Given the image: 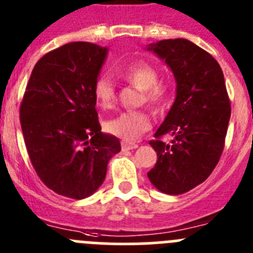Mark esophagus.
<instances>
[{"label":"esophagus","instance_id":"1","mask_svg":"<svg viewBox=\"0 0 253 253\" xmlns=\"http://www.w3.org/2000/svg\"><path fill=\"white\" fill-rule=\"evenodd\" d=\"M138 148V144L134 142H128V140H123L122 142V149L123 150H130Z\"/></svg>","mask_w":253,"mask_h":253}]
</instances>
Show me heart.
Here are the masks:
<instances>
[{"instance_id": "1", "label": "heart", "mask_w": 253, "mask_h": 253, "mask_svg": "<svg viewBox=\"0 0 253 253\" xmlns=\"http://www.w3.org/2000/svg\"><path fill=\"white\" fill-rule=\"evenodd\" d=\"M120 75L134 87L142 90L143 100L153 106H163L169 95V84L159 80L158 70L149 62H134L120 71ZM94 96L101 108L114 105L117 100L115 87L109 76L101 75L95 81ZM153 120L147 111H124L106 122L105 128L110 134L125 140H134L152 128Z\"/></svg>"}]
</instances>
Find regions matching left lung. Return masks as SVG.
I'll list each match as a JSON object with an SVG mask.
<instances>
[{
	"mask_svg": "<svg viewBox=\"0 0 253 253\" xmlns=\"http://www.w3.org/2000/svg\"><path fill=\"white\" fill-rule=\"evenodd\" d=\"M175 79V99L149 144L157 163L148 178L158 191L178 196L205 182L219 161L231 117V104L218 62L185 39L150 43ZM170 133V145L159 137Z\"/></svg>",
	"mask_w": 253,
	"mask_h": 253,
	"instance_id": "obj_1",
	"label": "left lung"
}]
</instances>
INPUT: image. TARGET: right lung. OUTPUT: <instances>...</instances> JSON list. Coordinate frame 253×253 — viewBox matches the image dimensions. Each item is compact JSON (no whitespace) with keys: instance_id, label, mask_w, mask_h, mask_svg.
I'll return each mask as SVG.
<instances>
[{"instance_id":"obj_1","label":"right lung","mask_w":253,"mask_h":253,"mask_svg":"<svg viewBox=\"0 0 253 253\" xmlns=\"http://www.w3.org/2000/svg\"><path fill=\"white\" fill-rule=\"evenodd\" d=\"M108 47L70 42L35 65L20 108L30 161L40 179L57 194L90 197L105 179L119 139L101 133L94 84Z\"/></svg>"}]
</instances>
